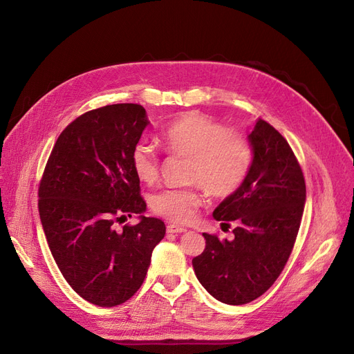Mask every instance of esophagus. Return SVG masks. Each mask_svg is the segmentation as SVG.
I'll use <instances>...</instances> for the list:
<instances>
[{"label":"esophagus","mask_w":354,"mask_h":354,"mask_svg":"<svg viewBox=\"0 0 354 354\" xmlns=\"http://www.w3.org/2000/svg\"><path fill=\"white\" fill-rule=\"evenodd\" d=\"M166 232L167 234H182V232H187V228H183L176 224H169L166 227Z\"/></svg>","instance_id":"34e87169"}]
</instances>
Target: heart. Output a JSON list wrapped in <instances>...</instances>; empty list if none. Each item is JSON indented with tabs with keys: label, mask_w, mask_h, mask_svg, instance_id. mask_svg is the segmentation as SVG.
Listing matches in <instances>:
<instances>
[{
	"label": "heart",
	"mask_w": 354,
	"mask_h": 354,
	"mask_svg": "<svg viewBox=\"0 0 354 354\" xmlns=\"http://www.w3.org/2000/svg\"><path fill=\"white\" fill-rule=\"evenodd\" d=\"M160 142L169 153L188 158L187 180L199 183L209 195L225 198L239 189L252 160L248 140L214 119L188 113L167 126ZM132 169L136 178L152 185L159 178V159L155 149L139 142L132 152ZM202 195L195 188L165 189L152 198V209L175 222L194 219Z\"/></svg>",
	"instance_id": "b5f03b06"
}]
</instances>
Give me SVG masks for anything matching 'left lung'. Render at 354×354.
I'll return each mask as SVG.
<instances>
[{"mask_svg": "<svg viewBox=\"0 0 354 354\" xmlns=\"http://www.w3.org/2000/svg\"><path fill=\"white\" fill-rule=\"evenodd\" d=\"M250 172L214 211L232 239L202 234L205 250L192 259L199 283L221 303L241 306L263 295L281 274L306 203V182L288 142L263 119L248 133Z\"/></svg>", "mask_w": 354, "mask_h": 354, "instance_id": "8db88e82", "label": "left lung"}]
</instances>
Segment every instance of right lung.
Wrapping results in <instances>:
<instances>
[{
    "label": "right lung",
    "mask_w": 354,
    "mask_h": 354,
    "mask_svg": "<svg viewBox=\"0 0 354 354\" xmlns=\"http://www.w3.org/2000/svg\"><path fill=\"white\" fill-rule=\"evenodd\" d=\"M149 124L140 104L90 110L55 142L39 188L41 225L55 264L84 300L100 307L127 301L142 286L163 221L142 215L146 202L132 152ZM140 214L136 226L114 224Z\"/></svg>",
    "instance_id": "add662e5"
}]
</instances>
